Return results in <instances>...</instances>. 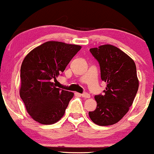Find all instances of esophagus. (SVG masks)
Segmentation results:
<instances>
[{
	"label": "esophagus",
	"instance_id": "1",
	"mask_svg": "<svg viewBox=\"0 0 154 154\" xmlns=\"http://www.w3.org/2000/svg\"><path fill=\"white\" fill-rule=\"evenodd\" d=\"M80 96H82V97L85 98V99H89V98H90V95L88 93H82V94H80Z\"/></svg>",
	"mask_w": 154,
	"mask_h": 154
}]
</instances>
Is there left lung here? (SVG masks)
Returning a JSON list of instances; mask_svg holds the SVG:
<instances>
[{
  "label": "left lung",
  "instance_id": "obj_1",
  "mask_svg": "<svg viewBox=\"0 0 154 154\" xmlns=\"http://www.w3.org/2000/svg\"><path fill=\"white\" fill-rule=\"evenodd\" d=\"M90 51L99 61L101 79L107 82V88L104 94L95 96L97 107L94 111L89 112V116L100 126L114 125L128 112L138 91L135 62L110 44L91 48Z\"/></svg>",
  "mask_w": 154,
  "mask_h": 154
}]
</instances>
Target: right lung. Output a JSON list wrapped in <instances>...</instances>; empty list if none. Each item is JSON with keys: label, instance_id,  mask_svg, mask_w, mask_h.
<instances>
[{"label": "right lung", "instance_id": "add662e5", "mask_svg": "<svg viewBox=\"0 0 154 154\" xmlns=\"http://www.w3.org/2000/svg\"><path fill=\"white\" fill-rule=\"evenodd\" d=\"M81 48L75 44L47 42L24 58L20 67V96L35 121L52 125L62 118L74 93L56 88V78Z\"/></svg>", "mask_w": 154, "mask_h": 154}]
</instances>
